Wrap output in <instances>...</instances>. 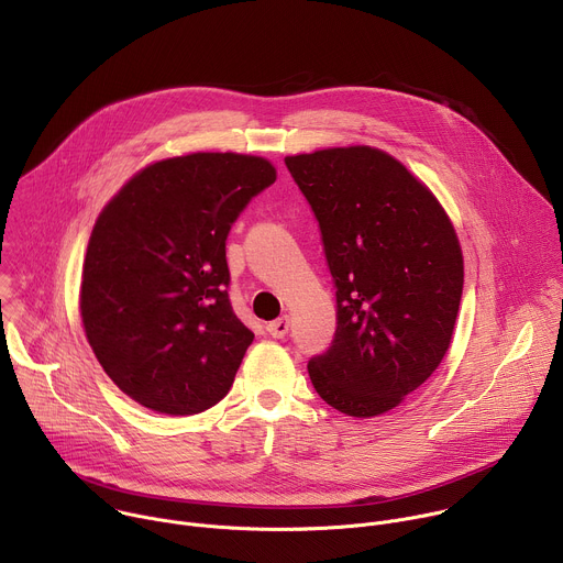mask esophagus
Masks as SVG:
<instances>
[{
  "instance_id": "34e87169",
  "label": "esophagus",
  "mask_w": 563,
  "mask_h": 563,
  "mask_svg": "<svg viewBox=\"0 0 563 563\" xmlns=\"http://www.w3.org/2000/svg\"><path fill=\"white\" fill-rule=\"evenodd\" d=\"M267 332L274 336V339H283L287 332H289V318H276L272 320V323L267 325Z\"/></svg>"
}]
</instances>
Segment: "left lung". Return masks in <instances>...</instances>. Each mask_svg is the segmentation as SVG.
I'll list each match as a JSON object with an SVG mask.
<instances>
[{
  "mask_svg": "<svg viewBox=\"0 0 563 563\" xmlns=\"http://www.w3.org/2000/svg\"><path fill=\"white\" fill-rule=\"evenodd\" d=\"M323 238L336 332L309 378L334 410L378 417L421 387L454 332L463 256L454 227L404 165L372 146L287 155Z\"/></svg>",
  "mask_w": 563,
  "mask_h": 563,
  "instance_id": "8db88e82",
  "label": "left lung"
}]
</instances>
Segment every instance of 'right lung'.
I'll return each instance as SVG.
<instances>
[{
    "mask_svg": "<svg viewBox=\"0 0 563 563\" xmlns=\"http://www.w3.org/2000/svg\"><path fill=\"white\" fill-rule=\"evenodd\" d=\"M274 180L265 157L189 153L148 165L102 209L79 311L96 358L135 404L189 417L227 396L254 332L229 302L224 243Z\"/></svg>",
    "mask_w": 563,
    "mask_h": 563,
    "instance_id": "right-lung-1",
    "label": "right lung"
}]
</instances>
